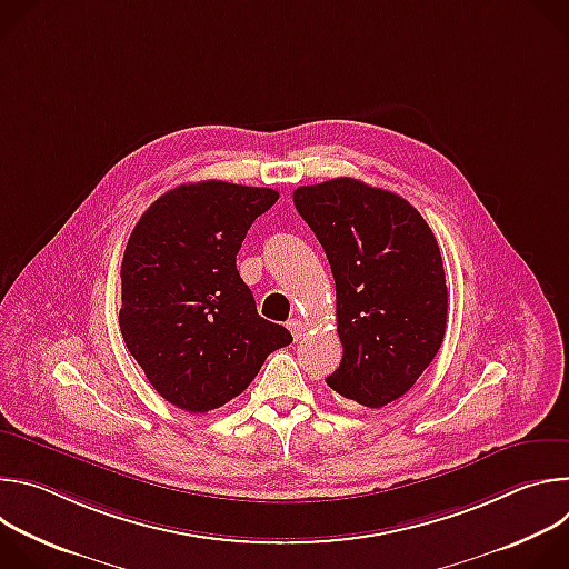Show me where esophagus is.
Listing matches in <instances>:
<instances>
[{"label":"esophagus","mask_w":569,"mask_h":569,"mask_svg":"<svg viewBox=\"0 0 569 569\" xmlns=\"http://www.w3.org/2000/svg\"><path fill=\"white\" fill-rule=\"evenodd\" d=\"M288 329H290V333H292L295 340H301V336H303V331H306V323H303L301 319H290V321H288Z\"/></svg>","instance_id":"esophagus-1"}]
</instances>
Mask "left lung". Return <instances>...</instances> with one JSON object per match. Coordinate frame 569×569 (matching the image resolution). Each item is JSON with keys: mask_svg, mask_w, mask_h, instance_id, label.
<instances>
[{"mask_svg": "<svg viewBox=\"0 0 569 569\" xmlns=\"http://www.w3.org/2000/svg\"><path fill=\"white\" fill-rule=\"evenodd\" d=\"M331 263L342 362L327 378L365 408L400 398L437 356L448 288L437 238L400 196L353 178L295 191Z\"/></svg>", "mask_w": 569, "mask_h": 569, "instance_id": "8db88e82", "label": "left lung"}]
</instances>
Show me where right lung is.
<instances>
[{
  "label": "right lung",
  "instance_id": "add662e5",
  "mask_svg": "<svg viewBox=\"0 0 569 569\" xmlns=\"http://www.w3.org/2000/svg\"><path fill=\"white\" fill-rule=\"evenodd\" d=\"M279 193L220 180L182 184L134 224L121 263L119 327L154 391L191 415L238 396L292 342L257 312L236 254Z\"/></svg>",
  "mask_w": 569,
  "mask_h": 569
}]
</instances>
